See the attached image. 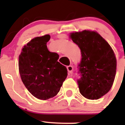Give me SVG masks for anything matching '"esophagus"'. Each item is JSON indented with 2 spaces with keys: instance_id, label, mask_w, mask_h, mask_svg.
I'll return each mask as SVG.
<instances>
[{
  "instance_id": "esophagus-1",
  "label": "esophagus",
  "mask_w": 125,
  "mask_h": 125,
  "mask_svg": "<svg viewBox=\"0 0 125 125\" xmlns=\"http://www.w3.org/2000/svg\"><path fill=\"white\" fill-rule=\"evenodd\" d=\"M67 69H68V71L69 73H72L73 71V67L72 66H69L67 67Z\"/></svg>"
}]
</instances>
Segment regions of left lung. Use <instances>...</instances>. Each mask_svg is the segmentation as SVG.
Wrapping results in <instances>:
<instances>
[{
    "instance_id": "obj_1",
    "label": "left lung",
    "mask_w": 125,
    "mask_h": 125,
    "mask_svg": "<svg viewBox=\"0 0 125 125\" xmlns=\"http://www.w3.org/2000/svg\"><path fill=\"white\" fill-rule=\"evenodd\" d=\"M81 49L78 79L80 93L89 100H98L108 93L114 82L116 59L110 44L100 34L84 30L70 34Z\"/></svg>"
}]
</instances>
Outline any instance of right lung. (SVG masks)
<instances>
[{"label":"right lung","mask_w":125,"mask_h":125,"mask_svg":"<svg viewBox=\"0 0 125 125\" xmlns=\"http://www.w3.org/2000/svg\"><path fill=\"white\" fill-rule=\"evenodd\" d=\"M49 34L32 39L24 46L19 57V69L28 91L39 100H46L58 93L67 78L64 66L57 61L59 55L49 51Z\"/></svg>","instance_id":"obj_1"}]
</instances>
